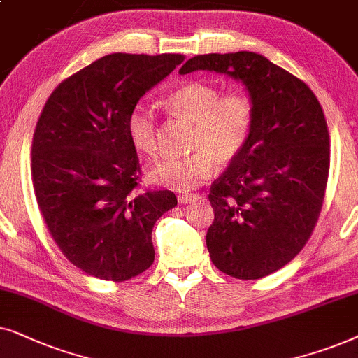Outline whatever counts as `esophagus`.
I'll list each match as a JSON object with an SVG mask.
<instances>
[{"instance_id":"esophagus-1","label":"esophagus","mask_w":358,"mask_h":358,"mask_svg":"<svg viewBox=\"0 0 358 358\" xmlns=\"http://www.w3.org/2000/svg\"><path fill=\"white\" fill-rule=\"evenodd\" d=\"M198 199H201V194H198V193H182V194H178V203L180 204L198 201Z\"/></svg>"}]
</instances>
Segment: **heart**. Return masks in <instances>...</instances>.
<instances>
[{
  "label": "heart",
  "instance_id": "heart-1",
  "mask_svg": "<svg viewBox=\"0 0 358 358\" xmlns=\"http://www.w3.org/2000/svg\"><path fill=\"white\" fill-rule=\"evenodd\" d=\"M171 113L193 122L188 152L182 159L162 162L150 170L152 182L176 192H189L211 176L214 164L226 166L239 159L255 124L254 99L244 90L221 93L214 85L189 82L165 99ZM127 136L141 154L160 157V132L150 108L137 104L127 116Z\"/></svg>",
  "mask_w": 358,
  "mask_h": 358
}]
</instances>
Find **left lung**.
I'll list each match as a JSON object with an SVG mask.
<instances>
[{
	"instance_id": "obj_1",
	"label": "left lung",
	"mask_w": 358,
	"mask_h": 358,
	"mask_svg": "<svg viewBox=\"0 0 358 358\" xmlns=\"http://www.w3.org/2000/svg\"><path fill=\"white\" fill-rule=\"evenodd\" d=\"M194 70L241 80L254 99L250 139L211 185L206 245L222 273L264 278L292 262L316 227L331 164L326 117L311 88L264 55H196L180 73Z\"/></svg>"
}]
</instances>
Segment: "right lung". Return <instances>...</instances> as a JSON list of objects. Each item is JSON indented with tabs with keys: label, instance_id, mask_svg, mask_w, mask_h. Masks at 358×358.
Returning a JSON list of instances; mask_svg holds the SVG:
<instances>
[{
	"label": "right lung",
	"instance_id": "right-lung-1",
	"mask_svg": "<svg viewBox=\"0 0 358 358\" xmlns=\"http://www.w3.org/2000/svg\"><path fill=\"white\" fill-rule=\"evenodd\" d=\"M182 54H111L57 87L37 121L31 173L37 206L62 254L85 273L126 282L154 264L152 229L175 208L169 189L139 192L127 116Z\"/></svg>",
	"mask_w": 358,
	"mask_h": 358
}]
</instances>
